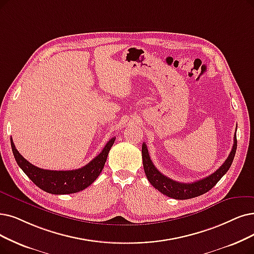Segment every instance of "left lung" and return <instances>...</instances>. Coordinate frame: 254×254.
Returning <instances> with one entry per match:
<instances>
[{"label": "left lung", "instance_id": "left-lung-1", "mask_svg": "<svg viewBox=\"0 0 254 254\" xmlns=\"http://www.w3.org/2000/svg\"><path fill=\"white\" fill-rule=\"evenodd\" d=\"M237 146V134H235V137H233V146L230 151L229 156L227 157L224 164H223L216 172L198 181L190 182V184H182V182L175 181L160 173L150 158L147 145L143 143V146H141V156H143L145 174L150 184L157 190H159L161 194L177 200L195 198L200 195L205 194L206 191L211 190L217 185V182L226 174V172L229 170L232 164L233 158H235Z\"/></svg>", "mask_w": 254, "mask_h": 254}]
</instances>
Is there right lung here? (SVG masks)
Masks as SVG:
<instances>
[{"label":"right lung","mask_w":254,"mask_h":254,"mask_svg":"<svg viewBox=\"0 0 254 254\" xmlns=\"http://www.w3.org/2000/svg\"><path fill=\"white\" fill-rule=\"evenodd\" d=\"M115 140L116 137L109 139L101 153L82 168L70 171H51L40 169L30 164L19 154L12 138H10L13 155L19 168L39 189L54 195L74 194L92 185L102 172L108 152L113 147Z\"/></svg>","instance_id":"right-lung-1"}]
</instances>
